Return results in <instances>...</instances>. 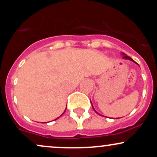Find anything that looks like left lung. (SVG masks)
Returning a JSON list of instances; mask_svg holds the SVG:
<instances>
[{
	"mask_svg": "<svg viewBox=\"0 0 157 157\" xmlns=\"http://www.w3.org/2000/svg\"><path fill=\"white\" fill-rule=\"evenodd\" d=\"M122 55H123V57H122V58H123V59H127V60H131V61H133V62L136 63V62H135V61H134V60H133L132 58H131L130 57H128V56H127V55H126L125 54H124V53H122ZM91 105H92V103H91ZM92 108H93V109L94 110V107H93V105H92ZM94 111H95V110H94ZM95 112L97 113L96 111H95Z\"/></svg>",
	"mask_w": 157,
	"mask_h": 157,
	"instance_id": "left-lung-1",
	"label": "left lung"
}]
</instances>
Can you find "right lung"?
Segmentation results:
<instances>
[{
	"label": "right lung",
	"mask_w": 157,
	"mask_h": 157,
	"mask_svg": "<svg viewBox=\"0 0 157 157\" xmlns=\"http://www.w3.org/2000/svg\"><path fill=\"white\" fill-rule=\"evenodd\" d=\"M65 111H66V110H65ZM65 111H64V112H63V113H62V115H63V113H65ZM62 115H60V117H61V116H62ZM59 117H57V119H58ZM57 119H55V120H57Z\"/></svg>",
	"instance_id": "obj_1"
}]
</instances>
